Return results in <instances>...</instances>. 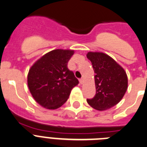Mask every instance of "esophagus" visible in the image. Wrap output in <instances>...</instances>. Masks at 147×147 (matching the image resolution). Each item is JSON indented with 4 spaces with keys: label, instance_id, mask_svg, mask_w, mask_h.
Segmentation results:
<instances>
[{
    "label": "esophagus",
    "instance_id": "34e87169",
    "mask_svg": "<svg viewBox=\"0 0 147 147\" xmlns=\"http://www.w3.org/2000/svg\"><path fill=\"white\" fill-rule=\"evenodd\" d=\"M83 82H84L83 78H81V79L80 80V83L81 85H82V84H83Z\"/></svg>",
    "mask_w": 147,
    "mask_h": 147
}]
</instances>
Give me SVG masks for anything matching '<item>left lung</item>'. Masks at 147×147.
Here are the masks:
<instances>
[{"label":"left lung","mask_w":147,"mask_h":147,"mask_svg":"<svg viewBox=\"0 0 147 147\" xmlns=\"http://www.w3.org/2000/svg\"><path fill=\"white\" fill-rule=\"evenodd\" d=\"M95 72L96 94L88 103L99 111L112 108L120 102L128 88L124 69L111 57L101 52H88Z\"/></svg>","instance_id":"left-lung-1"}]
</instances>
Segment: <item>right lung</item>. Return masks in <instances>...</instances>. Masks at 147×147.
Wrapping results in <instances>:
<instances>
[{
  "instance_id": "obj_1",
  "label": "right lung",
  "mask_w": 147,
  "mask_h": 147,
  "mask_svg": "<svg viewBox=\"0 0 147 147\" xmlns=\"http://www.w3.org/2000/svg\"><path fill=\"white\" fill-rule=\"evenodd\" d=\"M74 51L55 49L33 65L28 75V86L36 102L48 109H56L67 101L79 81L67 67Z\"/></svg>"
}]
</instances>
